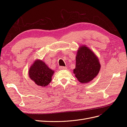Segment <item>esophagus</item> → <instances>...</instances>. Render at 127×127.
Masks as SVG:
<instances>
[{
  "instance_id": "esophagus-1",
  "label": "esophagus",
  "mask_w": 127,
  "mask_h": 127,
  "mask_svg": "<svg viewBox=\"0 0 127 127\" xmlns=\"http://www.w3.org/2000/svg\"><path fill=\"white\" fill-rule=\"evenodd\" d=\"M60 69H62V70H65L67 69L66 67H63V66H60L59 67Z\"/></svg>"
}]
</instances>
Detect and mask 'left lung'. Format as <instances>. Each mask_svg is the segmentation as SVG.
Returning <instances> with one entry per match:
<instances>
[{
  "label": "left lung",
  "mask_w": 127,
  "mask_h": 127,
  "mask_svg": "<svg viewBox=\"0 0 127 127\" xmlns=\"http://www.w3.org/2000/svg\"><path fill=\"white\" fill-rule=\"evenodd\" d=\"M101 64L97 56L85 45H81L77 52L74 74L81 83H87L97 75Z\"/></svg>",
  "instance_id": "1"
}]
</instances>
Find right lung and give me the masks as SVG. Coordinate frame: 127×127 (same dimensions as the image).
Wrapping results in <instances>:
<instances>
[{"instance_id":"1","label":"right lung","mask_w":127,"mask_h":127,"mask_svg":"<svg viewBox=\"0 0 127 127\" xmlns=\"http://www.w3.org/2000/svg\"><path fill=\"white\" fill-rule=\"evenodd\" d=\"M54 70L51 69L41 60L36 59L30 67L29 71L30 78L38 86L45 87L52 80Z\"/></svg>"}]
</instances>
